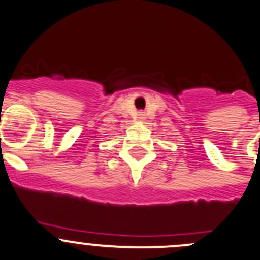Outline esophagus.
I'll list each match as a JSON object with an SVG mask.
<instances>
[{"instance_id":"obj_1","label":"esophagus","mask_w":260,"mask_h":260,"mask_svg":"<svg viewBox=\"0 0 260 260\" xmlns=\"http://www.w3.org/2000/svg\"><path fill=\"white\" fill-rule=\"evenodd\" d=\"M137 119L140 120V122H142V120L146 119V114L143 112H138L137 113Z\"/></svg>"}]
</instances>
